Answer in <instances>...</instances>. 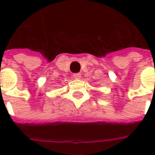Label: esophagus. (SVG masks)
Returning <instances> with one entry per match:
<instances>
[{
    "label": "esophagus",
    "mask_w": 155,
    "mask_h": 155,
    "mask_svg": "<svg viewBox=\"0 0 155 155\" xmlns=\"http://www.w3.org/2000/svg\"><path fill=\"white\" fill-rule=\"evenodd\" d=\"M81 77V75H80V73H75V74H73V78H75V79H80Z\"/></svg>",
    "instance_id": "esophagus-1"
}]
</instances>
